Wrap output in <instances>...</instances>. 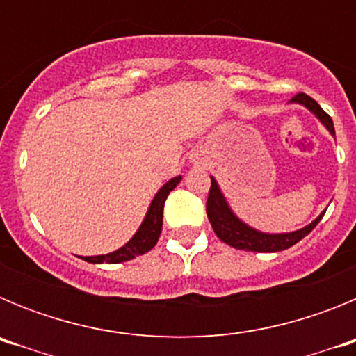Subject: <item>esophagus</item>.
<instances>
[{"label":"esophagus","instance_id":"esophagus-1","mask_svg":"<svg viewBox=\"0 0 356 356\" xmlns=\"http://www.w3.org/2000/svg\"><path fill=\"white\" fill-rule=\"evenodd\" d=\"M191 162H194V163H200V162H201V159H200V156H191Z\"/></svg>","mask_w":356,"mask_h":356}]
</instances>
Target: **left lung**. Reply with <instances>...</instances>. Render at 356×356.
<instances>
[{
	"label": "left lung",
	"instance_id": "1",
	"mask_svg": "<svg viewBox=\"0 0 356 356\" xmlns=\"http://www.w3.org/2000/svg\"><path fill=\"white\" fill-rule=\"evenodd\" d=\"M291 103L303 105L305 108L310 110L319 119L321 124L330 131V135L335 137V128H333L332 118L317 105L316 99H312L310 96L301 92L296 94L291 99ZM210 180H212V185H210L209 200H207V216H209V221L217 237L221 238L225 244H228V246L235 248V250L254 251V253H276V251L287 250V248L294 246L296 242H300L301 238L307 237L316 228L317 222L323 219V216L326 212V210H323L310 225L296 229V232L267 234V232H260V229L246 225L241 217H237V213L232 210L229 203L226 201L225 194H222L221 187H219L216 178L210 176Z\"/></svg>",
	"mask_w": 356,
	"mask_h": 356
}]
</instances>
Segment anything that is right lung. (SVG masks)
<instances>
[{
    "label": "right lung",
    "instance_id": "add662e5",
    "mask_svg": "<svg viewBox=\"0 0 356 356\" xmlns=\"http://www.w3.org/2000/svg\"><path fill=\"white\" fill-rule=\"evenodd\" d=\"M181 181V176H175L168 184H163L151 201L149 209H147L144 221L140 222L139 229L135 232L134 237L121 246L119 250L112 251L106 254H96V257H81L85 262L90 264H121L127 260L135 259L139 254L147 253L149 250L155 248L159 242L160 232H162V219H163V203L168 200L169 193Z\"/></svg>",
    "mask_w": 356,
    "mask_h": 356
}]
</instances>
